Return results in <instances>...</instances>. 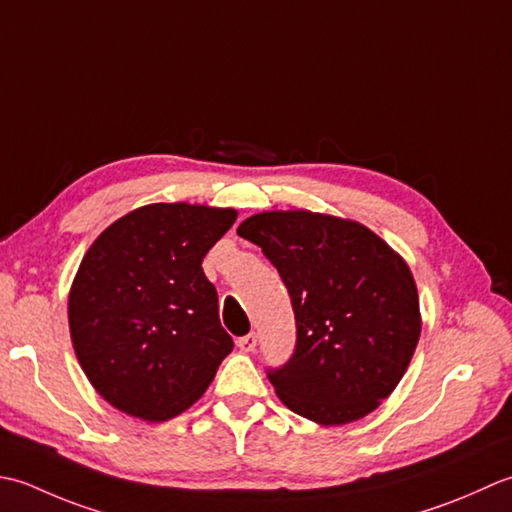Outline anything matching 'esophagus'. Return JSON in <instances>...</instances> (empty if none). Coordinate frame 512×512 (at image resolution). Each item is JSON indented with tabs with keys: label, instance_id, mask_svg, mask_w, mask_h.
Instances as JSON below:
<instances>
[{
	"label": "esophagus",
	"instance_id": "obj_1",
	"mask_svg": "<svg viewBox=\"0 0 512 512\" xmlns=\"http://www.w3.org/2000/svg\"><path fill=\"white\" fill-rule=\"evenodd\" d=\"M236 344H238V349L245 351V353L254 351V349H256V333H247V336L238 338V340H236Z\"/></svg>",
	"mask_w": 512,
	"mask_h": 512
}]
</instances>
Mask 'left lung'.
<instances>
[{
  "label": "left lung",
  "instance_id": "obj_1",
  "mask_svg": "<svg viewBox=\"0 0 512 512\" xmlns=\"http://www.w3.org/2000/svg\"><path fill=\"white\" fill-rule=\"evenodd\" d=\"M236 234L263 249L294 307V356L267 369L278 398L322 426L378 409L402 380L422 329L404 258L369 227L307 210L254 214Z\"/></svg>",
  "mask_w": 512,
  "mask_h": 512
}]
</instances>
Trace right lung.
Returning a JSON list of instances; mask_svg holds the SVG:
<instances>
[{
	"instance_id": "add662e5",
	"label": "right lung",
	"mask_w": 512,
	"mask_h": 512,
	"mask_svg": "<svg viewBox=\"0 0 512 512\" xmlns=\"http://www.w3.org/2000/svg\"><path fill=\"white\" fill-rule=\"evenodd\" d=\"M236 210L152 203L103 229L68 296L83 373L114 409L165 422L201 398L234 349L201 267Z\"/></svg>"
}]
</instances>
